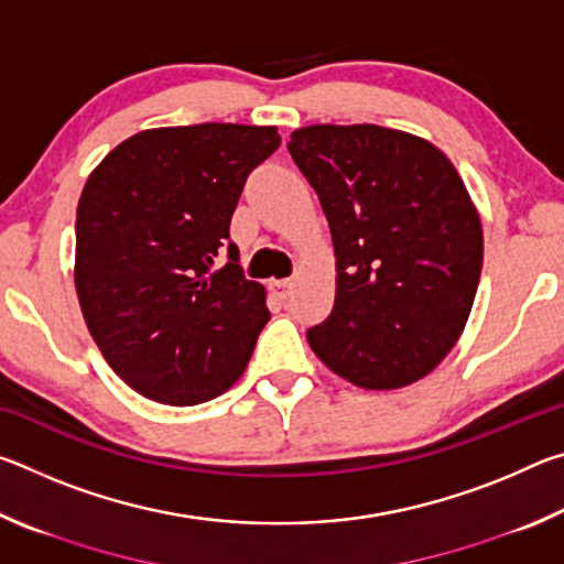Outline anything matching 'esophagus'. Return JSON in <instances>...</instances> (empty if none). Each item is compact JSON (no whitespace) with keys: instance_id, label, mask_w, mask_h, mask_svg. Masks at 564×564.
I'll return each mask as SVG.
<instances>
[{"instance_id":"34e87169","label":"esophagus","mask_w":564,"mask_h":564,"mask_svg":"<svg viewBox=\"0 0 564 564\" xmlns=\"http://www.w3.org/2000/svg\"><path fill=\"white\" fill-rule=\"evenodd\" d=\"M271 291L279 295L281 301H289V295L293 291V281L291 279H283V281H271Z\"/></svg>"}]
</instances>
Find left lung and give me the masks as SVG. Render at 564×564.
<instances>
[{"label": "left lung", "instance_id": "left-lung-1", "mask_svg": "<svg viewBox=\"0 0 564 564\" xmlns=\"http://www.w3.org/2000/svg\"><path fill=\"white\" fill-rule=\"evenodd\" d=\"M289 151L336 248L313 352L358 388L415 383L460 338L480 283L482 226L460 174L431 141L376 123L295 129Z\"/></svg>", "mask_w": 564, "mask_h": 564}]
</instances>
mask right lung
Here are the masks:
<instances>
[{"mask_svg":"<svg viewBox=\"0 0 564 564\" xmlns=\"http://www.w3.org/2000/svg\"><path fill=\"white\" fill-rule=\"evenodd\" d=\"M279 147L275 127L149 129L91 171L76 206V295L113 373L144 398L206 403L251 360L271 313L228 226L248 174Z\"/></svg>","mask_w":564,"mask_h":564,"instance_id":"obj_1","label":"right lung"}]
</instances>
